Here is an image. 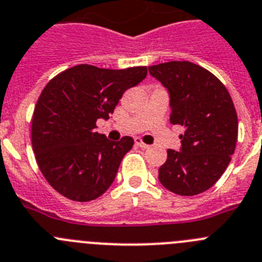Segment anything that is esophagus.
Masks as SVG:
<instances>
[{"mask_svg":"<svg viewBox=\"0 0 262 262\" xmlns=\"http://www.w3.org/2000/svg\"><path fill=\"white\" fill-rule=\"evenodd\" d=\"M136 145L140 146L141 148H147L148 147V145H146L145 142H142V141H141L140 138H136Z\"/></svg>","mask_w":262,"mask_h":262,"instance_id":"esophagus-1","label":"esophagus"}]
</instances>
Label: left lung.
I'll return each instance as SVG.
<instances>
[{"mask_svg": "<svg viewBox=\"0 0 262 262\" xmlns=\"http://www.w3.org/2000/svg\"><path fill=\"white\" fill-rule=\"evenodd\" d=\"M168 91L171 122L185 128L180 151L167 150L160 184L180 195H195L223 175L237 140V115L225 84L209 70L171 61L148 68Z\"/></svg>", "mask_w": 262, "mask_h": 262, "instance_id": "8db88e82", "label": "left lung"}]
</instances>
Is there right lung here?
Wrapping results in <instances>:
<instances>
[{
  "instance_id": "add662e5",
  "label": "right lung",
  "mask_w": 262,
  "mask_h": 262,
  "mask_svg": "<svg viewBox=\"0 0 262 262\" xmlns=\"http://www.w3.org/2000/svg\"><path fill=\"white\" fill-rule=\"evenodd\" d=\"M146 75V67L112 70L82 63L44 87L32 116V148L40 171L60 194L91 201L114 183L134 141L107 140L95 132L96 120L110 119L122 94Z\"/></svg>"
}]
</instances>
